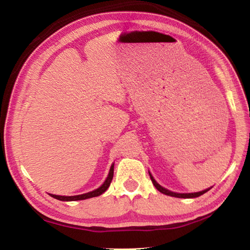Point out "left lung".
<instances>
[{
	"mask_svg": "<svg viewBox=\"0 0 250 250\" xmlns=\"http://www.w3.org/2000/svg\"><path fill=\"white\" fill-rule=\"evenodd\" d=\"M149 174H150V173H149ZM150 177H151L152 183H153V185L155 186L156 189H158V191H160L161 193L166 194V195H168V196H174V197H180V198H193V197H198V196H201V195H203V194L206 193V192H208L209 189H210V188H207V189H204V191H202V192H197V193H185V194L174 193V192H171V191H168V189L162 188V186H161L160 184L156 183V181L153 179V176H152L151 174H150Z\"/></svg>",
	"mask_w": 250,
	"mask_h": 250,
	"instance_id": "obj_1",
	"label": "left lung"
}]
</instances>
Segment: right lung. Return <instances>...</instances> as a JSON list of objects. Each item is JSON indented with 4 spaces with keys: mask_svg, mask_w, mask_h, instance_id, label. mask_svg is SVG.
Returning <instances> with one entry per match:
<instances>
[{
    "mask_svg": "<svg viewBox=\"0 0 250 250\" xmlns=\"http://www.w3.org/2000/svg\"><path fill=\"white\" fill-rule=\"evenodd\" d=\"M112 177H113V164L111 166V167H110V172H109V175L107 177V180L104 181V183L101 185L99 188L95 189V191L86 193V194H82V195H75V196H61V195H54V194H49V195L54 197V198H56V200L66 201V202H68V201H80V200H86V198L99 196V195H101V194L107 191V188H109V185L112 181Z\"/></svg>",
    "mask_w": 250,
    "mask_h": 250,
    "instance_id": "1",
    "label": "right lung"
}]
</instances>
